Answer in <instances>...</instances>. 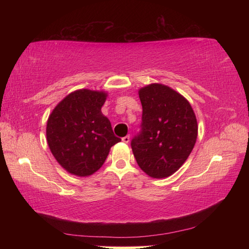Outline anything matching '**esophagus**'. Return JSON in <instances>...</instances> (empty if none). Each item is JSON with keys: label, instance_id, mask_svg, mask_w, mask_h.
<instances>
[{"label": "esophagus", "instance_id": "1", "mask_svg": "<svg viewBox=\"0 0 249 249\" xmlns=\"http://www.w3.org/2000/svg\"><path fill=\"white\" fill-rule=\"evenodd\" d=\"M129 140H130L129 136H125V137H123V138H122V141H123L124 143H128Z\"/></svg>", "mask_w": 249, "mask_h": 249}]
</instances>
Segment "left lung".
I'll return each mask as SVG.
<instances>
[{
	"label": "left lung",
	"mask_w": 249,
	"mask_h": 249,
	"mask_svg": "<svg viewBox=\"0 0 249 249\" xmlns=\"http://www.w3.org/2000/svg\"><path fill=\"white\" fill-rule=\"evenodd\" d=\"M142 123L131 140L134 156L147 176L165 178L178 170L198 136L197 119L188 100L171 88L152 83L139 89Z\"/></svg>",
	"instance_id": "obj_1"
}]
</instances>
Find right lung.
Masks as SVG:
<instances>
[{
    "mask_svg": "<svg viewBox=\"0 0 249 249\" xmlns=\"http://www.w3.org/2000/svg\"><path fill=\"white\" fill-rule=\"evenodd\" d=\"M107 93L83 89L68 94L47 122V142L56 161L77 177L104 165L111 146L121 141L102 113Z\"/></svg>",
    "mask_w": 249,
    "mask_h": 249,
    "instance_id": "1",
    "label": "right lung"
}]
</instances>
